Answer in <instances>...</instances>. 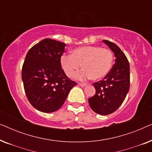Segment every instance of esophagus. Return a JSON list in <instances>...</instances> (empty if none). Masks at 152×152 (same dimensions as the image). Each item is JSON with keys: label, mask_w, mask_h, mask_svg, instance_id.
<instances>
[{"label": "esophagus", "mask_w": 152, "mask_h": 152, "mask_svg": "<svg viewBox=\"0 0 152 152\" xmlns=\"http://www.w3.org/2000/svg\"><path fill=\"white\" fill-rule=\"evenodd\" d=\"M79 85H80V86H82V87H84V86H87V84H86V83H79Z\"/></svg>", "instance_id": "esophagus-1"}]
</instances>
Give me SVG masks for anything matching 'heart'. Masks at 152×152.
I'll return each mask as SVG.
<instances>
[{
    "label": "heart",
    "instance_id": "b5f03b06",
    "mask_svg": "<svg viewBox=\"0 0 152 152\" xmlns=\"http://www.w3.org/2000/svg\"><path fill=\"white\" fill-rule=\"evenodd\" d=\"M113 55L109 50L94 45H87L72 50L71 55L61 57V66L66 75L71 77L80 69H83L75 76L78 80L91 78L98 81L103 79L111 69Z\"/></svg>",
    "mask_w": 152,
    "mask_h": 152
}]
</instances>
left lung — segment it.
<instances>
[{"label": "left lung", "instance_id": "left-lung-1", "mask_svg": "<svg viewBox=\"0 0 152 152\" xmlns=\"http://www.w3.org/2000/svg\"><path fill=\"white\" fill-rule=\"evenodd\" d=\"M103 42L113 51L115 63L102 80L93 84L96 92L88 103L93 111L106 115L115 111L125 99L129 90L130 68L127 58L117 45L107 40Z\"/></svg>", "mask_w": 152, "mask_h": 152}]
</instances>
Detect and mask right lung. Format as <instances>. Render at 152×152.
<instances>
[{
  "mask_svg": "<svg viewBox=\"0 0 152 152\" xmlns=\"http://www.w3.org/2000/svg\"><path fill=\"white\" fill-rule=\"evenodd\" d=\"M65 46L64 43L45 39L31 48L25 59L22 68L25 93L31 104L41 112L57 111L77 84L61 68Z\"/></svg>",
  "mask_w": 152,
  "mask_h": 152,
  "instance_id": "right-lung-1",
  "label": "right lung"
}]
</instances>
